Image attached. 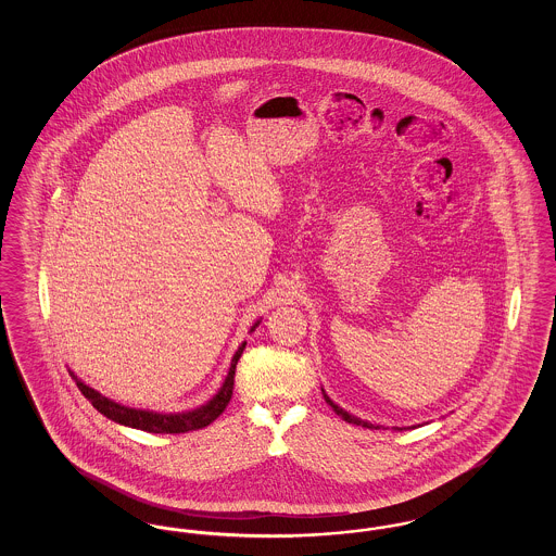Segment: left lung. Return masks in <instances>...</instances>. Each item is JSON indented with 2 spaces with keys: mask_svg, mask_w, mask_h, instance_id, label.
<instances>
[{
  "mask_svg": "<svg viewBox=\"0 0 556 556\" xmlns=\"http://www.w3.org/2000/svg\"><path fill=\"white\" fill-rule=\"evenodd\" d=\"M323 396H325V400H327V404H329V406H331V408H333V410H336V413H338V415H340L344 421H348V424L363 425V427H367V429H381V427H383V425L369 424V421H363V419H358V417L350 415L348 410H344L342 406H338V404H336L331 397L327 396V394H325V390H323ZM394 429H402V427H394Z\"/></svg>",
  "mask_w": 556,
  "mask_h": 556,
  "instance_id": "1",
  "label": "left lung"
}]
</instances>
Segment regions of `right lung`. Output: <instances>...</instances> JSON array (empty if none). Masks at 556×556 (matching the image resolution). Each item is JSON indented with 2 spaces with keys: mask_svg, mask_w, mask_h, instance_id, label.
<instances>
[{
  "mask_svg": "<svg viewBox=\"0 0 556 556\" xmlns=\"http://www.w3.org/2000/svg\"><path fill=\"white\" fill-rule=\"evenodd\" d=\"M258 325H261V320H256L250 331H254ZM243 348H245V342L236 350V354L231 358V367H229V372H227L220 390L206 404H202L193 410H184V413H156V410L125 406L121 402L102 396L98 390L89 388L73 370H71V375L77 381L80 394L87 397L93 404V408H98V413H102L110 421L132 427V429H141V431H150V433H187V431H195V429L211 425L227 408L229 400L233 396L236 365H238L239 356L243 354Z\"/></svg>",
  "mask_w": 556,
  "mask_h": 556,
  "instance_id": "add662e5",
  "label": "right lung"
}]
</instances>
